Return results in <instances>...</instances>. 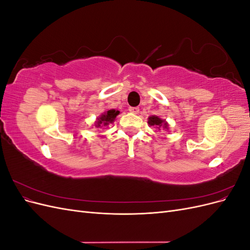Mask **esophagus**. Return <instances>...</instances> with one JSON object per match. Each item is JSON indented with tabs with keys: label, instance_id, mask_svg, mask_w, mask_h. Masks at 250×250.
Masks as SVG:
<instances>
[{
	"label": "esophagus",
	"instance_id": "34e87169",
	"mask_svg": "<svg viewBox=\"0 0 250 250\" xmlns=\"http://www.w3.org/2000/svg\"><path fill=\"white\" fill-rule=\"evenodd\" d=\"M129 111L131 113H134V115H138L140 111V108L139 107H129Z\"/></svg>",
	"mask_w": 250,
	"mask_h": 250
}]
</instances>
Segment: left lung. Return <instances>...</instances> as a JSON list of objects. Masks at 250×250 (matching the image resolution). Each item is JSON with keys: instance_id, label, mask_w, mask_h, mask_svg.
Listing matches in <instances>:
<instances>
[{"instance_id": "1", "label": "left lung", "mask_w": 250, "mask_h": 250, "mask_svg": "<svg viewBox=\"0 0 250 250\" xmlns=\"http://www.w3.org/2000/svg\"><path fill=\"white\" fill-rule=\"evenodd\" d=\"M148 124L150 126L155 127L157 130L164 129L166 131L169 130V124L166 120L160 118L158 116H151L148 118Z\"/></svg>"}]
</instances>
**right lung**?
Wrapping results in <instances>:
<instances>
[{
    "label": "right lung",
    "mask_w": 250,
    "mask_h": 250,
    "mask_svg": "<svg viewBox=\"0 0 250 250\" xmlns=\"http://www.w3.org/2000/svg\"><path fill=\"white\" fill-rule=\"evenodd\" d=\"M120 111L117 109H108L104 111L101 116L98 117L95 121V127L97 128H106L109 124L115 122L117 116Z\"/></svg>",
    "instance_id": "add662e5"
}]
</instances>
